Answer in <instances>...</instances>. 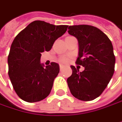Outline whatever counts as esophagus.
Segmentation results:
<instances>
[{"label":"esophagus","mask_w":122,"mask_h":122,"mask_svg":"<svg viewBox=\"0 0 122 122\" xmlns=\"http://www.w3.org/2000/svg\"><path fill=\"white\" fill-rule=\"evenodd\" d=\"M63 69H64V66L62 65H60V71H62Z\"/></svg>","instance_id":"obj_1"}]
</instances>
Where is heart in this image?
I'll list each match as a JSON object with an SVG mask.
<instances>
[{
	"label": "heart",
	"mask_w": 122,
	"mask_h": 122,
	"mask_svg": "<svg viewBox=\"0 0 122 122\" xmlns=\"http://www.w3.org/2000/svg\"><path fill=\"white\" fill-rule=\"evenodd\" d=\"M60 61H61L62 62L66 63V62H67L69 61V58H68L67 57H62V58H61Z\"/></svg>",
	"instance_id": "1"
}]
</instances>
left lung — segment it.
I'll list each match as a JSON object with an SVG mask.
<instances>
[{"label":"left lung","mask_w":122,"mask_h":122,"mask_svg":"<svg viewBox=\"0 0 122 122\" xmlns=\"http://www.w3.org/2000/svg\"><path fill=\"white\" fill-rule=\"evenodd\" d=\"M68 33L77 39L78 57L76 61L85 67L79 72L74 66L67 82L71 94L82 101H91L105 90L114 72L115 56L109 37L96 27L70 25Z\"/></svg>","instance_id":"left-lung-1"}]
</instances>
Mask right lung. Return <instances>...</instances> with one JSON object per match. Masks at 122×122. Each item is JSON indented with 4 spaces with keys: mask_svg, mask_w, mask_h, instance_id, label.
<instances>
[{
    "mask_svg": "<svg viewBox=\"0 0 122 122\" xmlns=\"http://www.w3.org/2000/svg\"><path fill=\"white\" fill-rule=\"evenodd\" d=\"M67 27L35 20L15 37L8 57V75L16 94L23 100L36 102L50 94L60 67L55 62L47 66L40 63L41 53L50 51Z\"/></svg>",
    "mask_w": 122,
    "mask_h": 122,
    "instance_id": "1",
    "label": "right lung"
}]
</instances>
